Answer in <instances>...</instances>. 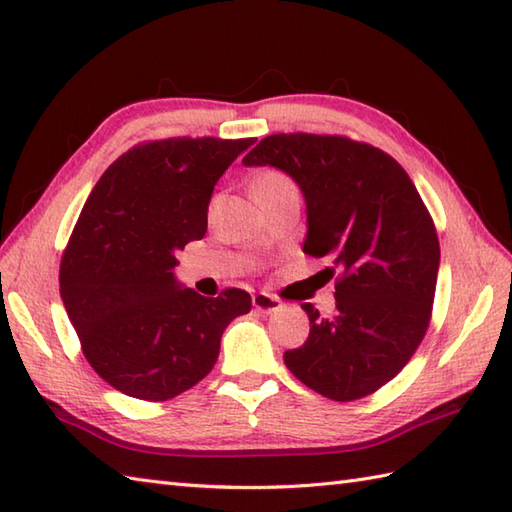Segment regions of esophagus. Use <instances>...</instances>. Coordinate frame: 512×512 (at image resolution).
<instances>
[{"label":"esophagus","instance_id":"obj_1","mask_svg":"<svg viewBox=\"0 0 512 512\" xmlns=\"http://www.w3.org/2000/svg\"><path fill=\"white\" fill-rule=\"evenodd\" d=\"M253 306L259 312L270 314V312H277L281 308V301H279V297L270 295V292H255V295H253Z\"/></svg>","mask_w":512,"mask_h":512}]
</instances>
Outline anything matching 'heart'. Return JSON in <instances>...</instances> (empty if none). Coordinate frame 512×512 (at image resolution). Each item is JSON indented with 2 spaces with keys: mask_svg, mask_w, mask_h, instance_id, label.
Instances as JSON below:
<instances>
[{
  "mask_svg": "<svg viewBox=\"0 0 512 512\" xmlns=\"http://www.w3.org/2000/svg\"><path fill=\"white\" fill-rule=\"evenodd\" d=\"M286 184H292V180L286 176L284 171L279 169H266L257 176L255 180V195L257 193H266V191H275V189H281L286 187Z\"/></svg>",
  "mask_w": 512,
  "mask_h": 512,
  "instance_id": "1",
  "label": "heart"
}]
</instances>
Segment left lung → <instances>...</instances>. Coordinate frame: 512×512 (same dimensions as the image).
<instances>
[{"instance_id":"1","label":"left lung","mask_w":512,"mask_h":512,"mask_svg":"<svg viewBox=\"0 0 512 512\" xmlns=\"http://www.w3.org/2000/svg\"><path fill=\"white\" fill-rule=\"evenodd\" d=\"M292 176L308 209L303 253L328 259L336 310L310 317L284 363L317 394L352 402L387 385L427 334L440 266L436 224L416 184L374 145L330 134H273L244 158Z\"/></svg>"}]
</instances>
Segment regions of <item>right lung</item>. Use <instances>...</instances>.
I'll return each instance as SVG.
<instances>
[{
  "label": "right lung",
  "instance_id": "obj_1",
  "mask_svg": "<svg viewBox=\"0 0 512 512\" xmlns=\"http://www.w3.org/2000/svg\"><path fill=\"white\" fill-rule=\"evenodd\" d=\"M255 138L145 140L96 182L63 250L59 286L83 356L123 394L162 402L211 372L246 290L202 297L173 279L176 253L206 233L228 165Z\"/></svg>",
  "mask_w": 512,
  "mask_h": 512
}]
</instances>
